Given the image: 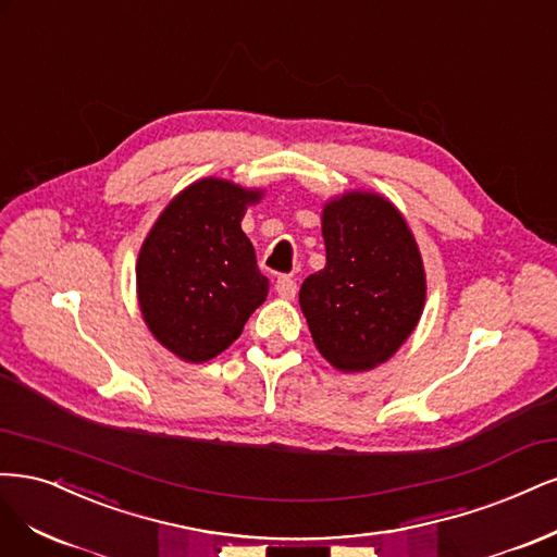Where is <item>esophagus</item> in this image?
<instances>
[{"label": "esophagus", "instance_id": "esophagus-1", "mask_svg": "<svg viewBox=\"0 0 557 557\" xmlns=\"http://www.w3.org/2000/svg\"><path fill=\"white\" fill-rule=\"evenodd\" d=\"M296 280L294 277H286V275H282V277H277V282H275V292H277V296L280 298H284V300H292L294 296H296Z\"/></svg>", "mask_w": 557, "mask_h": 557}]
</instances>
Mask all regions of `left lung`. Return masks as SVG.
Instances as JSON below:
<instances>
[{"label": "left lung", "mask_w": 557, "mask_h": 557, "mask_svg": "<svg viewBox=\"0 0 557 557\" xmlns=\"http://www.w3.org/2000/svg\"><path fill=\"white\" fill-rule=\"evenodd\" d=\"M324 271L300 286V310L331 366H380L417 329L425 302L419 245L400 210L372 191H347L324 206Z\"/></svg>", "instance_id": "obj_1"}]
</instances>
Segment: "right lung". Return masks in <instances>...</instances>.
I'll return each mask as SVG.
<instances>
[{"label":"right lung","instance_id":"1","mask_svg":"<svg viewBox=\"0 0 557 557\" xmlns=\"http://www.w3.org/2000/svg\"><path fill=\"white\" fill-rule=\"evenodd\" d=\"M261 189L203 177L159 214L136 263L143 319L189 363L222 354L268 296V277L240 222Z\"/></svg>","mask_w":557,"mask_h":557}]
</instances>
